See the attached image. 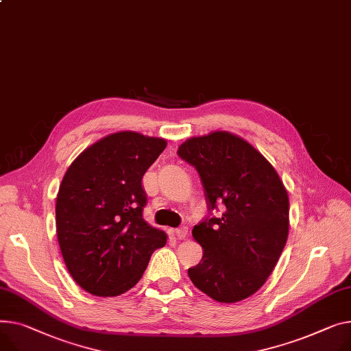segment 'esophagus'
Here are the masks:
<instances>
[{
    "mask_svg": "<svg viewBox=\"0 0 351 351\" xmlns=\"http://www.w3.org/2000/svg\"><path fill=\"white\" fill-rule=\"evenodd\" d=\"M173 234L178 237V240H184L186 237H188V228L186 227L176 228V230H173Z\"/></svg>",
    "mask_w": 351,
    "mask_h": 351,
    "instance_id": "1",
    "label": "esophagus"
}]
</instances>
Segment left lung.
Masks as SVG:
<instances>
[{
	"label": "left lung",
	"mask_w": 351,
	"mask_h": 351,
	"mask_svg": "<svg viewBox=\"0 0 351 351\" xmlns=\"http://www.w3.org/2000/svg\"><path fill=\"white\" fill-rule=\"evenodd\" d=\"M178 155L202 179L208 208L224 203L220 217L193 227L203 258L188 269L203 293L221 303L258 291L274 271L288 240L289 197L267 158L228 131L186 139Z\"/></svg>",
	"instance_id": "left-lung-1"
}]
</instances>
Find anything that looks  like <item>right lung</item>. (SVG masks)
Instances as JSON below:
<instances>
[{"label":"right lung","instance_id":"1","mask_svg":"<svg viewBox=\"0 0 351 351\" xmlns=\"http://www.w3.org/2000/svg\"><path fill=\"white\" fill-rule=\"evenodd\" d=\"M167 148L163 138L110 134L86 148L66 171L56 197V234L75 282L96 296H119L141 279L167 232L143 212V176Z\"/></svg>","mask_w":351,"mask_h":351}]
</instances>
